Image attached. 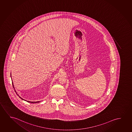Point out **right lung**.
Listing matches in <instances>:
<instances>
[{"label":"right lung","mask_w":132,"mask_h":132,"mask_svg":"<svg viewBox=\"0 0 132 132\" xmlns=\"http://www.w3.org/2000/svg\"><path fill=\"white\" fill-rule=\"evenodd\" d=\"M14 91H15V90H14ZM15 92H16V91H15ZM16 93L17 94V93ZM17 95H18L17 94ZM19 97H20V98L21 99L23 100V99L22 98H21L20 97V96H19ZM24 101H25V100H24ZM27 101V102H30V103H38V102H40V101H38V102H30V101Z\"/></svg>","instance_id":"1"}]
</instances>
